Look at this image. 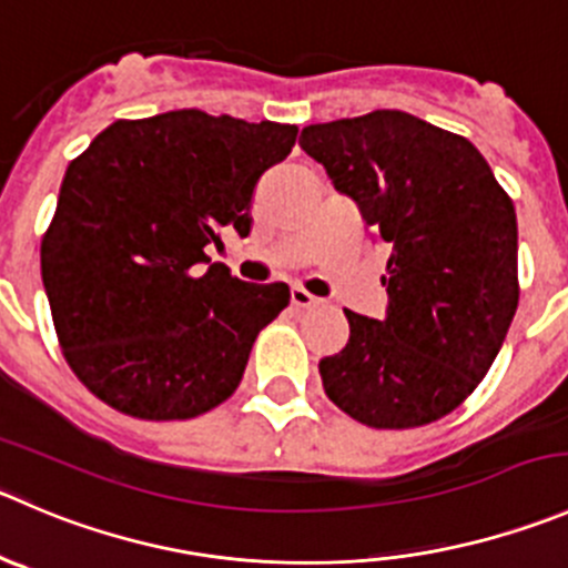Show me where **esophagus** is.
I'll list each match as a JSON object with an SVG mask.
<instances>
[{
    "mask_svg": "<svg viewBox=\"0 0 568 568\" xmlns=\"http://www.w3.org/2000/svg\"><path fill=\"white\" fill-rule=\"evenodd\" d=\"M318 296H313L311 291H305V288H300V285H294V288H291V305L294 307H316L318 305Z\"/></svg>",
    "mask_w": 568,
    "mask_h": 568,
    "instance_id": "obj_1",
    "label": "esophagus"
}]
</instances>
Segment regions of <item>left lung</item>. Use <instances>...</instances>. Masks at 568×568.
Wrapping results in <instances>:
<instances>
[{"label":"left lung","mask_w":568,"mask_h":568,"mask_svg":"<svg viewBox=\"0 0 568 568\" xmlns=\"http://www.w3.org/2000/svg\"><path fill=\"white\" fill-rule=\"evenodd\" d=\"M300 146L388 246V311H344L324 394L374 430L453 413L480 385L519 305L514 200L464 135L402 110L311 124Z\"/></svg>","instance_id":"1"}]
</instances>
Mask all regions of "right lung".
Listing matches in <instances>:
<instances>
[{"label":"right lung","mask_w":568,"mask_h":568,"mask_svg":"<svg viewBox=\"0 0 568 568\" xmlns=\"http://www.w3.org/2000/svg\"><path fill=\"white\" fill-rule=\"evenodd\" d=\"M296 126L205 110L119 119L65 169L41 241V277L71 372L146 422L194 418L244 377L252 344L291 300L224 263L222 230L250 235L255 185Z\"/></svg>","instance_id":"add662e5"}]
</instances>
